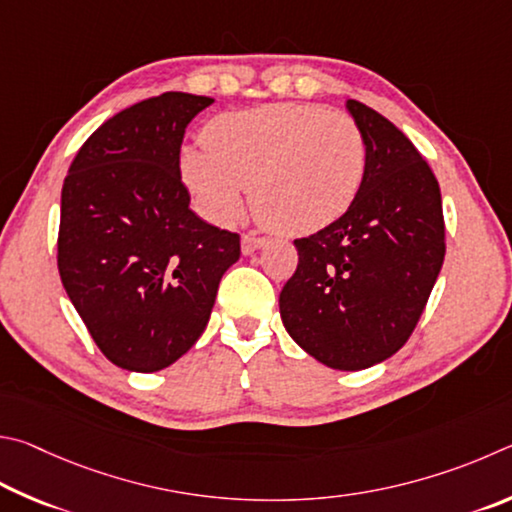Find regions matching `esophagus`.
<instances>
[{
	"mask_svg": "<svg viewBox=\"0 0 512 512\" xmlns=\"http://www.w3.org/2000/svg\"><path fill=\"white\" fill-rule=\"evenodd\" d=\"M265 238H261V236H251V233H245V236L240 238V247H242V254L245 256H249V254H254L256 249H261L263 245H265Z\"/></svg>",
	"mask_w": 512,
	"mask_h": 512,
	"instance_id": "1",
	"label": "esophagus"
}]
</instances>
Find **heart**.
Wrapping results in <instances>:
<instances>
[{
    "instance_id": "heart-1",
    "label": "heart",
    "mask_w": 512,
    "mask_h": 512,
    "mask_svg": "<svg viewBox=\"0 0 512 512\" xmlns=\"http://www.w3.org/2000/svg\"><path fill=\"white\" fill-rule=\"evenodd\" d=\"M202 141L204 150H182L179 173L204 218L236 222L251 188L258 220L294 236L342 218L362 191L369 161L353 116L306 103L220 114Z\"/></svg>"
}]
</instances>
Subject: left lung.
I'll return each mask as SVG.
<instances>
[{"label": "left lung", "instance_id": "left-lung-1", "mask_svg": "<svg viewBox=\"0 0 512 512\" xmlns=\"http://www.w3.org/2000/svg\"><path fill=\"white\" fill-rule=\"evenodd\" d=\"M369 148L362 191L342 218L294 240L299 265L279 297L303 351L362 371L414 333L445 258L441 188L414 143L360 101H346Z\"/></svg>", "mask_w": 512, "mask_h": 512}]
</instances>
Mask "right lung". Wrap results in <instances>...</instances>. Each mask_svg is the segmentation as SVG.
<instances>
[{
	"label": "right lung",
	"instance_id": "right-lung-1",
	"mask_svg": "<svg viewBox=\"0 0 512 512\" xmlns=\"http://www.w3.org/2000/svg\"><path fill=\"white\" fill-rule=\"evenodd\" d=\"M213 98L166 92L107 119L62 184L58 270L112 364L155 373L209 324L240 236L188 209L179 173L186 125Z\"/></svg>",
	"mask_w": 512,
	"mask_h": 512
}]
</instances>
